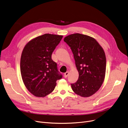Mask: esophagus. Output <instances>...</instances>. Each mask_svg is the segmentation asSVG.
<instances>
[{"label": "esophagus", "mask_w": 128, "mask_h": 128, "mask_svg": "<svg viewBox=\"0 0 128 128\" xmlns=\"http://www.w3.org/2000/svg\"><path fill=\"white\" fill-rule=\"evenodd\" d=\"M69 75V72H66L65 74H64V77L65 78H66L67 77H68Z\"/></svg>", "instance_id": "esophagus-1"}]
</instances>
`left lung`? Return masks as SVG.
I'll list each match as a JSON object with an SVG mask.
<instances>
[{
	"mask_svg": "<svg viewBox=\"0 0 128 128\" xmlns=\"http://www.w3.org/2000/svg\"><path fill=\"white\" fill-rule=\"evenodd\" d=\"M64 41L70 47L79 72L78 79L71 84L72 88L78 96L89 97L98 90L104 80V51L94 38L81 34L70 35Z\"/></svg>",
	"mask_w": 128,
	"mask_h": 128,
	"instance_id": "8db88e82",
	"label": "left lung"
}]
</instances>
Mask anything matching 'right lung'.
I'll use <instances>...</instances> for the list:
<instances>
[{
    "label": "right lung",
    "mask_w": 128,
    "mask_h": 128,
    "mask_svg": "<svg viewBox=\"0 0 128 128\" xmlns=\"http://www.w3.org/2000/svg\"><path fill=\"white\" fill-rule=\"evenodd\" d=\"M63 38L45 34L32 39L23 50L20 70L26 88L37 97H44L54 89L56 81L62 78L52 52Z\"/></svg>",
    "instance_id": "right-lung-1"
}]
</instances>
